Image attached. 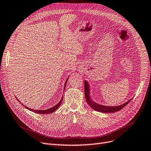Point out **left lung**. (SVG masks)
<instances>
[{
	"instance_id": "8db88e82",
	"label": "left lung",
	"mask_w": 151,
	"mask_h": 151,
	"mask_svg": "<svg viewBox=\"0 0 151 151\" xmlns=\"http://www.w3.org/2000/svg\"><path fill=\"white\" fill-rule=\"evenodd\" d=\"M84 94H85V98H86V102L88 103L89 106L92 109H93L94 110L97 111V112H102V113H112V112H116L117 111H119L124 106H127V105L130 102V101H132V99H133V98H132V99L128 100L127 102L120 105V106H104V105H102L100 104H97L91 99L89 85L87 81H84Z\"/></svg>"
}]
</instances>
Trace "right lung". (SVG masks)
Returning a JSON list of instances; mask_svg holds the SVG:
<instances>
[{
	"instance_id": "1",
	"label": "right lung",
	"mask_w": 151,
	"mask_h": 151,
	"mask_svg": "<svg viewBox=\"0 0 151 151\" xmlns=\"http://www.w3.org/2000/svg\"><path fill=\"white\" fill-rule=\"evenodd\" d=\"M68 80V78H67V80H66V81H65V83L64 88H63V92H64V91H65V85H66V84H67V83ZM16 99H17V101H18V102H20V101H18V99H17V97H16ZM62 100H63V96H62V97L61 100L59 101V102H58V104H56L55 106H54V107H51V108H50V109H46V110H33V109H29V108H28V107H26V106H24V107H25L26 109H27L28 110H31V111H32V112H34L37 113V114H50V113H52V112H55V110H57L58 109V107H59L60 106L61 103H62ZM20 103H21V102H20ZM22 105H23V104H22Z\"/></svg>"
}]
</instances>
